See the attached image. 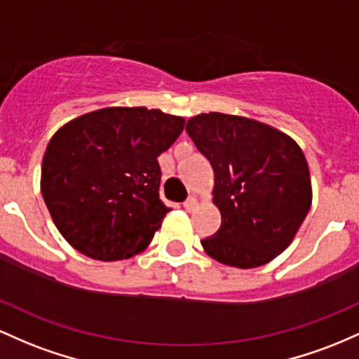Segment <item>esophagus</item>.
<instances>
[{
	"label": "esophagus",
	"mask_w": 359,
	"mask_h": 359,
	"mask_svg": "<svg viewBox=\"0 0 359 359\" xmlns=\"http://www.w3.org/2000/svg\"><path fill=\"white\" fill-rule=\"evenodd\" d=\"M183 207H184V210H187V212H195L196 207H198V200H196L195 196H190V198L184 201Z\"/></svg>",
	"instance_id": "obj_1"
}]
</instances>
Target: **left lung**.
I'll return each instance as SVG.
<instances>
[{"label": "left lung", "mask_w": 359, "mask_h": 359, "mask_svg": "<svg viewBox=\"0 0 359 359\" xmlns=\"http://www.w3.org/2000/svg\"><path fill=\"white\" fill-rule=\"evenodd\" d=\"M187 132L213 168L212 201L222 224L201 241L219 263L263 266L295 239L312 205L307 159L285 132L248 116L200 114Z\"/></svg>", "instance_id": "1"}]
</instances>
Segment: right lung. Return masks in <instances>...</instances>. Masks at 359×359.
I'll return each mask as SVG.
<instances>
[{
  "instance_id": "add662e5",
  "label": "right lung",
  "mask_w": 359,
  "mask_h": 359,
  "mask_svg": "<svg viewBox=\"0 0 359 359\" xmlns=\"http://www.w3.org/2000/svg\"><path fill=\"white\" fill-rule=\"evenodd\" d=\"M183 127V116L156 108L107 107L76 116L52 135L40 191L76 251L118 261L151 244L169 212L159 198L158 158Z\"/></svg>"
}]
</instances>
